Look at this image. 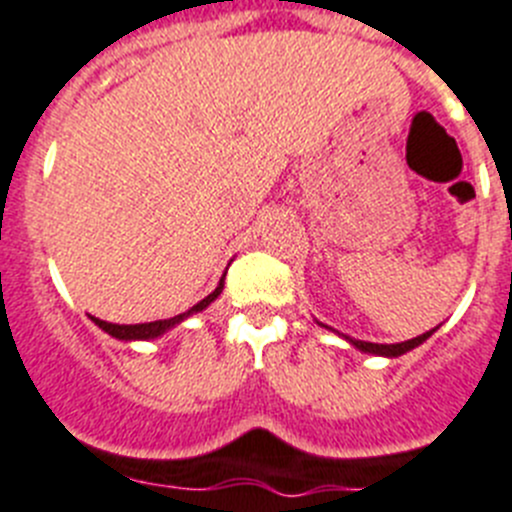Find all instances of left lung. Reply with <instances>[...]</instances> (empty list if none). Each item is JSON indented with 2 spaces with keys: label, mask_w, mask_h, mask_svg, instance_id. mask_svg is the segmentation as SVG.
<instances>
[{
  "label": "left lung",
  "mask_w": 512,
  "mask_h": 512,
  "mask_svg": "<svg viewBox=\"0 0 512 512\" xmlns=\"http://www.w3.org/2000/svg\"><path fill=\"white\" fill-rule=\"evenodd\" d=\"M322 324V322H317ZM322 327H327V324H322ZM327 330H332V327H327ZM435 330L430 332H422V335L412 337V340H404V342H397V345H379V342H366V340H355V337H348V335H342L345 340L353 345V348H358L361 353H371V355H384V358H399V355L404 353H410V350H415L417 345H422V342L428 340L430 335H433ZM340 335V332H337Z\"/></svg>",
  "instance_id": "8db88e82"
}]
</instances>
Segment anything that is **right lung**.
<instances>
[{"mask_svg": "<svg viewBox=\"0 0 512 512\" xmlns=\"http://www.w3.org/2000/svg\"><path fill=\"white\" fill-rule=\"evenodd\" d=\"M224 278H226V273L221 275L219 286L213 288L206 299L198 301V304L190 306L188 311H182V314H177V317H172V319H157V322H144V324H113V322H102V319H97V317H90V319L97 324V327H100L102 332H108L110 337H115V340H126V342L157 340V337L167 335L172 327H177V324L185 322V319L193 317V314H198V311H203L208 304H213V301L219 299V293L224 291Z\"/></svg>", "mask_w": 512, "mask_h": 512, "instance_id": "add662e5", "label": "right lung"}]
</instances>
